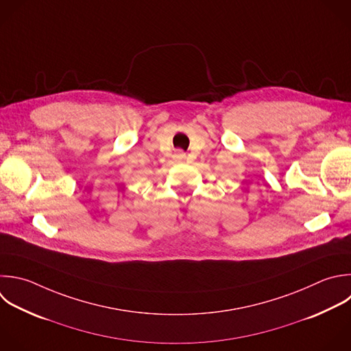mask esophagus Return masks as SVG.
<instances>
[{
	"mask_svg": "<svg viewBox=\"0 0 351 351\" xmlns=\"http://www.w3.org/2000/svg\"><path fill=\"white\" fill-rule=\"evenodd\" d=\"M185 158H186V155H185L184 151L176 149V152H174V155H173V159H174L176 162H182V160H185Z\"/></svg>",
	"mask_w": 351,
	"mask_h": 351,
	"instance_id": "esophagus-1",
	"label": "esophagus"
}]
</instances>
